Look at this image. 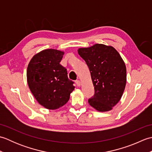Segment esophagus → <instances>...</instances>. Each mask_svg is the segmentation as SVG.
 I'll use <instances>...</instances> for the list:
<instances>
[{"label": "esophagus", "mask_w": 152, "mask_h": 152, "mask_svg": "<svg viewBox=\"0 0 152 152\" xmlns=\"http://www.w3.org/2000/svg\"><path fill=\"white\" fill-rule=\"evenodd\" d=\"M75 82L76 83L77 86H81V82H80V80H76Z\"/></svg>", "instance_id": "obj_1"}]
</instances>
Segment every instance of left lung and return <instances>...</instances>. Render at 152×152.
Listing matches in <instances>:
<instances>
[{
	"instance_id": "left-lung-1",
	"label": "left lung",
	"mask_w": 152,
	"mask_h": 152,
	"mask_svg": "<svg viewBox=\"0 0 152 152\" xmlns=\"http://www.w3.org/2000/svg\"><path fill=\"white\" fill-rule=\"evenodd\" d=\"M78 52L89 67L95 89L89 104L99 112L110 110L119 101L125 88L124 61L115 48L104 44L80 48Z\"/></svg>"
}]
</instances>
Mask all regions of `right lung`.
Masks as SVG:
<instances>
[{
    "label": "right lung",
    "instance_id": "obj_1",
    "mask_svg": "<svg viewBox=\"0 0 152 152\" xmlns=\"http://www.w3.org/2000/svg\"><path fill=\"white\" fill-rule=\"evenodd\" d=\"M64 52L48 49L32 58L27 70L31 91L40 104L50 110L57 109L69 101L74 89V82L60 62Z\"/></svg>",
    "mask_w": 152,
    "mask_h": 152
}]
</instances>
